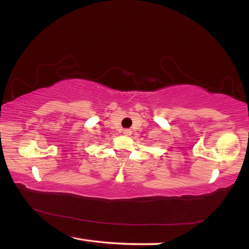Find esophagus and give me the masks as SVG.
I'll return each mask as SVG.
<instances>
[{
	"instance_id": "1",
	"label": "esophagus",
	"mask_w": 249,
	"mask_h": 249,
	"mask_svg": "<svg viewBox=\"0 0 249 249\" xmlns=\"http://www.w3.org/2000/svg\"><path fill=\"white\" fill-rule=\"evenodd\" d=\"M123 134L125 135V136H130V135H132V130H130V129H124L123 130Z\"/></svg>"
}]
</instances>
